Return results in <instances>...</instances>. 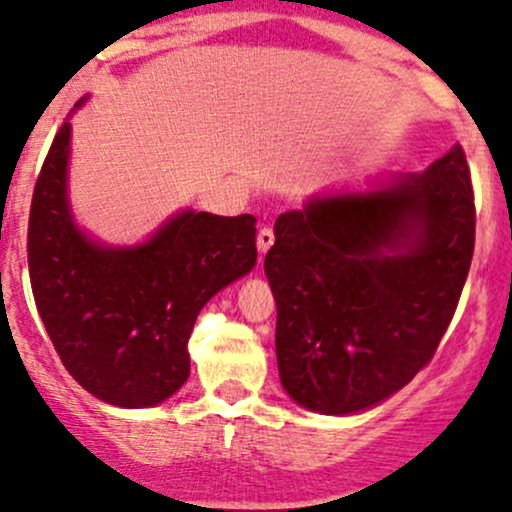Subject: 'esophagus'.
<instances>
[{"label": "esophagus", "instance_id": "34e87169", "mask_svg": "<svg viewBox=\"0 0 512 512\" xmlns=\"http://www.w3.org/2000/svg\"><path fill=\"white\" fill-rule=\"evenodd\" d=\"M274 245V231L269 226L260 228V233H257V250H260V255H264L269 248Z\"/></svg>", "mask_w": 512, "mask_h": 512}]
</instances>
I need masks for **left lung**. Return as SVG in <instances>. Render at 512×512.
I'll use <instances>...</instances> for the list:
<instances>
[{"label":"left lung","mask_w":512,"mask_h":512,"mask_svg":"<svg viewBox=\"0 0 512 512\" xmlns=\"http://www.w3.org/2000/svg\"><path fill=\"white\" fill-rule=\"evenodd\" d=\"M474 228L460 144L424 173L281 214L264 274L276 301L279 378L293 402L339 416L402 390L455 315Z\"/></svg>","instance_id":"obj_1"}]
</instances>
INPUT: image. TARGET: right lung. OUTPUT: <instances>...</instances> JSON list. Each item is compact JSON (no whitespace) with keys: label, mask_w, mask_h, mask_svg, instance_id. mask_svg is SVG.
Instances as JSON below:
<instances>
[{"label":"right lung","mask_w":512,"mask_h":512,"mask_svg":"<svg viewBox=\"0 0 512 512\" xmlns=\"http://www.w3.org/2000/svg\"><path fill=\"white\" fill-rule=\"evenodd\" d=\"M69 132L64 122L33 190L28 274L35 305L84 390L115 407H154L190 375L187 342L199 310L255 267L257 221L187 209L137 248L93 243L67 202Z\"/></svg>","instance_id":"obj_1"}]
</instances>
